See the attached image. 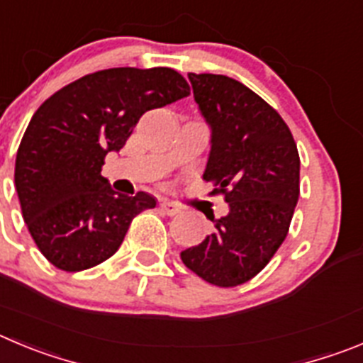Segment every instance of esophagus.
<instances>
[{
	"instance_id": "34e87169",
	"label": "esophagus",
	"mask_w": 363,
	"mask_h": 363,
	"mask_svg": "<svg viewBox=\"0 0 363 363\" xmlns=\"http://www.w3.org/2000/svg\"><path fill=\"white\" fill-rule=\"evenodd\" d=\"M160 208H162L167 216H176L182 212V208L176 203H172V201H162V203H160Z\"/></svg>"
}]
</instances>
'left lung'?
<instances>
[{"label": "left lung", "mask_w": 363, "mask_h": 363, "mask_svg": "<svg viewBox=\"0 0 363 363\" xmlns=\"http://www.w3.org/2000/svg\"><path fill=\"white\" fill-rule=\"evenodd\" d=\"M189 81L212 131L203 179L225 196L228 214L211 216L212 234L182 261L203 281L232 288L255 277L288 235L301 158L290 128L250 88L214 73H189Z\"/></svg>", "instance_id": "8db88e82"}]
</instances>
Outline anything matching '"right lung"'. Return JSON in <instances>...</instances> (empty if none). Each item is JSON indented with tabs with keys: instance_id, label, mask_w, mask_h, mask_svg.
<instances>
[{
	"instance_id": "obj_1",
	"label": "right lung",
	"mask_w": 363,
	"mask_h": 363,
	"mask_svg": "<svg viewBox=\"0 0 363 363\" xmlns=\"http://www.w3.org/2000/svg\"><path fill=\"white\" fill-rule=\"evenodd\" d=\"M191 93L172 68H109L89 73L46 99L16 156L23 219L41 254L65 272L111 257L133 218L155 208L147 192L118 194L101 174L149 109Z\"/></svg>"
}]
</instances>
